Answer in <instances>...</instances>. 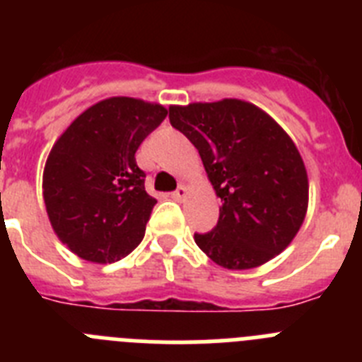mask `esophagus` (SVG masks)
Segmentation results:
<instances>
[{"label":"esophagus","mask_w":362,"mask_h":362,"mask_svg":"<svg viewBox=\"0 0 362 362\" xmlns=\"http://www.w3.org/2000/svg\"><path fill=\"white\" fill-rule=\"evenodd\" d=\"M187 194H188V188L185 187V185H179L177 190H175L174 194H172V197H174L175 201H183L185 197H187Z\"/></svg>","instance_id":"obj_1"}]
</instances>
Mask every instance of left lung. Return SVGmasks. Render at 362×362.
Listing matches in <instances>:
<instances>
[{"mask_svg":"<svg viewBox=\"0 0 362 362\" xmlns=\"http://www.w3.org/2000/svg\"><path fill=\"white\" fill-rule=\"evenodd\" d=\"M170 123L197 148L219 221L197 246L228 270L268 263L299 232L308 210V174L292 137L243 99L172 105Z\"/></svg>","mask_w":362,"mask_h":362,"instance_id":"left-lung-1","label":"left lung"}]
</instances>
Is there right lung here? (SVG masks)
Here are the masks:
<instances>
[{
	"mask_svg": "<svg viewBox=\"0 0 362 362\" xmlns=\"http://www.w3.org/2000/svg\"><path fill=\"white\" fill-rule=\"evenodd\" d=\"M168 110L137 98H108L57 137L43 170V201L57 239L78 257L107 264L141 243L153 204L136 150Z\"/></svg>",
	"mask_w": 362,
	"mask_h": 362,
	"instance_id": "1",
	"label": "right lung"
}]
</instances>
